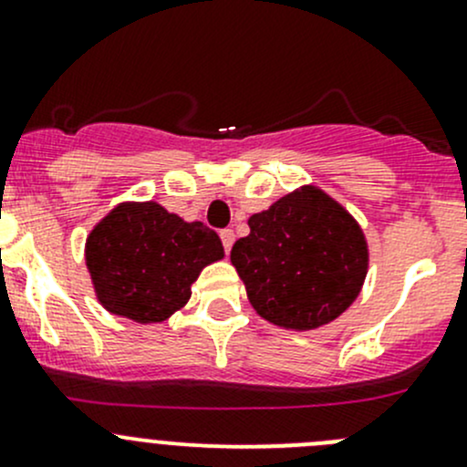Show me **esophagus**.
Masks as SVG:
<instances>
[{
    "label": "esophagus",
    "mask_w": 467,
    "mask_h": 467,
    "mask_svg": "<svg viewBox=\"0 0 467 467\" xmlns=\"http://www.w3.org/2000/svg\"><path fill=\"white\" fill-rule=\"evenodd\" d=\"M221 244H223V248H225V253H230V248H233V244H234V233L230 228H225V230H221Z\"/></svg>",
    "instance_id": "obj_1"
}]
</instances>
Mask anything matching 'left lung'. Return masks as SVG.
<instances>
[{"label":"left lung","instance_id":"left-lung-1","mask_svg":"<svg viewBox=\"0 0 467 467\" xmlns=\"http://www.w3.org/2000/svg\"><path fill=\"white\" fill-rule=\"evenodd\" d=\"M251 234L230 260L255 312L291 329H312L346 312L368 268L364 234L350 214L314 187L282 196L248 219Z\"/></svg>","mask_w":467,"mask_h":467}]
</instances>
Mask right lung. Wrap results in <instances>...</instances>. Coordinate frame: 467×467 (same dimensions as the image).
<instances>
[{"mask_svg":"<svg viewBox=\"0 0 467 467\" xmlns=\"http://www.w3.org/2000/svg\"><path fill=\"white\" fill-rule=\"evenodd\" d=\"M223 257L214 230L187 223L158 203L115 207L89 233L86 260L103 307L138 323H158L190 300L205 264Z\"/></svg>","mask_w":467,"mask_h":467,"instance_id":"right-lung-1","label":"right lung"}]
</instances>
